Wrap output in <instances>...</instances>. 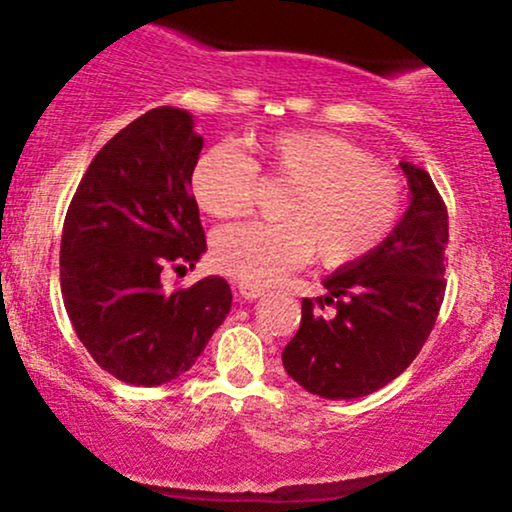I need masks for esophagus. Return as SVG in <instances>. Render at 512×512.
<instances>
[{
	"mask_svg": "<svg viewBox=\"0 0 512 512\" xmlns=\"http://www.w3.org/2000/svg\"><path fill=\"white\" fill-rule=\"evenodd\" d=\"M238 293L245 298V301H255V298L264 296V289H257V286H248V284H240Z\"/></svg>",
	"mask_w": 512,
	"mask_h": 512,
	"instance_id": "1",
	"label": "esophagus"
}]
</instances>
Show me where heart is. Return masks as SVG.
Listing matches in <instances>:
<instances>
[{
	"label": "heart",
	"mask_w": 512,
	"mask_h": 512,
	"mask_svg": "<svg viewBox=\"0 0 512 512\" xmlns=\"http://www.w3.org/2000/svg\"><path fill=\"white\" fill-rule=\"evenodd\" d=\"M260 161L231 146H211L192 168V197L216 219L248 214L260 175L291 187L279 223L226 226L211 240V260L248 286H269L313 255L327 269L349 267L390 236L402 209V182L366 149L332 132H279L260 139Z\"/></svg>",
	"instance_id": "1"
}]
</instances>
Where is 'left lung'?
<instances>
[{"mask_svg":"<svg viewBox=\"0 0 512 512\" xmlns=\"http://www.w3.org/2000/svg\"><path fill=\"white\" fill-rule=\"evenodd\" d=\"M399 166L411 192L404 216L370 255L322 281L327 296L303 298L301 327L281 354L310 395L356 399L380 390L407 370L436 325L448 209L424 168Z\"/></svg>","mask_w":512,"mask_h":512,"instance_id":"left-lung-1","label":"left lung"}]
</instances>
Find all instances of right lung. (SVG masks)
Here are the masks:
<instances>
[{"mask_svg": "<svg viewBox=\"0 0 512 512\" xmlns=\"http://www.w3.org/2000/svg\"><path fill=\"white\" fill-rule=\"evenodd\" d=\"M202 146L187 110H149L98 151L67 209L64 308L93 361L122 383L154 387L190 370L231 310L221 276L173 293L161 284L163 267H195L207 250L190 195Z\"/></svg>", "mask_w": 512, "mask_h": 512, "instance_id": "1", "label": "right lung"}]
</instances>
